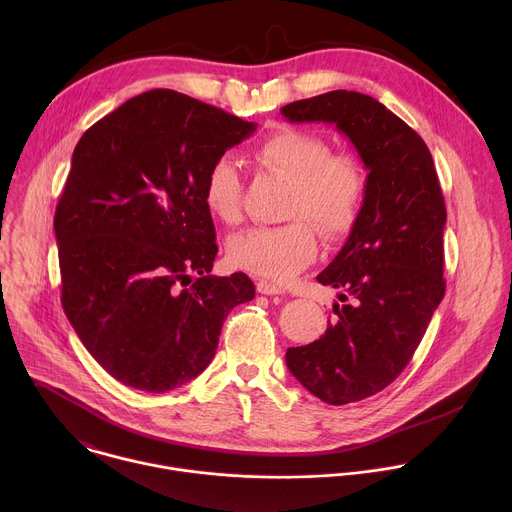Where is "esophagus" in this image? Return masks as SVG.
Wrapping results in <instances>:
<instances>
[{
  "mask_svg": "<svg viewBox=\"0 0 512 512\" xmlns=\"http://www.w3.org/2000/svg\"><path fill=\"white\" fill-rule=\"evenodd\" d=\"M256 290L262 295H278V293H284V290L278 286V284H272L268 280H258L256 284Z\"/></svg>",
  "mask_w": 512,
  "mask_h": 512,
  "instance_id": "esophagus-1",
  "label": "esophagus"
}]
</instances>
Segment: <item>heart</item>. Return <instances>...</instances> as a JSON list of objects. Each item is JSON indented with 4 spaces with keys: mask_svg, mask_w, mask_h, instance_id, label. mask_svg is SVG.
I'll return each mask as SVG.
<instances>
[{
    "mask_svg": "<svg viewBox=\"0 0 512 512\" xmlns=\"http://www.w3.org/2000/svg\"><path fill=\"white\" fill-rule=\"evenodd\" d=\"M254 155L270 171L292 181L280 226H254L228 242L232 266L254 276L288 282L317 258L315 222L327 236L347 234L359 219L368 193V169L355 151H331L325 136L282 126L264 136ZM209 213L224 224L242 219V181L236 163L222 155L203 183Z\"/></svg>",
    "mask_w": 512,
    "mask_h": 512,
    "instance_id": "obj_1",
    "label": "heart"
}]
</instances>
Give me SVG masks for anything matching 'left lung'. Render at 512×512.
Segmentation results:
<instances>
[{
  "instance_id": "left-lung-1",
  "label": "left lung",
  "mask_w": 512,
  "mask_h": 512,
  "mask_svg": "<svg viewBox=\"0 0 512 512\" xmlns=\"http://www.w3.org/2000/svg\"><path fill=\"white\" fill-rule=\"evenodd\" d=\"M290 122H329L368 169L365 207L349 240L317 276L345 305L317 341L286 363L319 400L343 406L384 390L414 357L445 293V203L426 142L384 104L331 90L286 104Z\"/></svg>"
}]
</instances>
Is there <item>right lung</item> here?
<instances>
[{"instance_id": "obj_1", "label": "right lung", "mask_w": 512, "mask_h": 512, "mask_svg": "<svg viewBox=\"0 0 512 512\" xmlns=\"http://www.w3.org/2000/svg\"><path fill=\"white\" fill-rule=\"evenodd\" d=\"M256 124L155 88L90 126L55 211L61 301L106 372L173 390L215 357L228 313L254 297L236 272L211 276L217 232L203 201L215 159Z\"/></svg>"}]
</instances>
